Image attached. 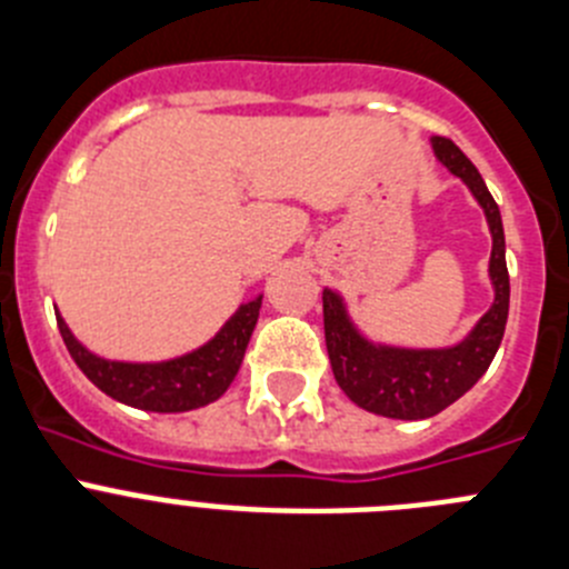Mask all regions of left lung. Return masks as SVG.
<instances>
[{"instance_id":"obj_1","label":"left lung","mask_w":569,"mask_h":569,"mask_svg":"<svg viewBox=\"0 0 569 569\" xmlns=\"http://www.w3.org/2000/svg\"><path fill=\"white\" fill-rule=\"evenodd\" d=\"M431 144L439 161L468 183L488 218L493 234L490 280L496 291L488 315L476 322V329L459 346L425 348V351L373 346L351 326L340 295L331 289L322 291L326 348H329L337 386L355 406L391 419H428L470 391L499 351L510 309V278L505 263V229H501L499 207L479 170L450 138L433 136Z\"/></svg>"}]
</instances>
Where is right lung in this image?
I'll list each match as a JSON object with an SVG mask.
<instances>
[{
	"mask_svg": "<svg viewBox=\"0 0 569 569\" xmlns=\"http://www.w3.org/2000/svg\"><path fill=\"white\" fill-rule=\"evenodd\" d=\"M260 300L263 297H254V300L240 306L207 346L167 362L104 360V357H96L93 351H87L70 335V329L59 315H56V322H59L61 340L68 346L76 366L107 397L119 399L124 406L141 408V411L178 413L209 406L232 386L234 373H238L243 355H247L254 322H258Z\"/></svg>",
	"mask_w": 569,
	"mask_h": 569,
	"instance_id": "1",
	"label": "right lung"
}]
</instances>
